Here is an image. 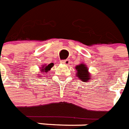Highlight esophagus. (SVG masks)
<instances>
[{"label": "esophagus", "instance_id": "obj_1", "mask_svg": "<svg viewBox=\"0 0 129 129\" xmlns=\"http://www.w3.org/2000/svg\"><path fill=\"white\" fill-rule=\"evenodd\" d=\"M61 63L65 65H68V64H69L70 61H69L68 59H66V60H63V61H61Z\"/></svg>", "mask_w": 129, "mask_h": 129}]
</instances>
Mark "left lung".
<instances>
[{"instance_id":"8db88e82","label":"left lung","mask_w":129,"mask_h":129,"mask_svg":"<svg viewBox=\"0 0 129 129\" xmlns=\"http://www.w3.org/2000/svg\"><path fill=\"white\" fill-rule=\"evenodd\" d=\"M75 68L77 69V76L80 78V80L84 82H86L90 80L91 75L89 74L88 69L85 66V65L80 64L77 66Z\"/></svg>"}]
</instances>
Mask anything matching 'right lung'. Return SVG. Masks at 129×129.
<instances>
[{
    "mask_svg": "<svg viewBox=\"0 0 129 129\" xmlns=\"http://www.w3.org/2000/svg\"><path fill=\"white\" fill-rule=\"evenodd\" d=\"M54 66V63H49L47 66V65H45V66H43V68H41V72H42V73H46V72H47L48 71H49L50 69H51V68H52V66Z\"/></svg>",
    "mask_w": 129,
    "mask_h": 129,
    "instance_id": "add662e5",
    "label": "right lung"
}]
</instances>
